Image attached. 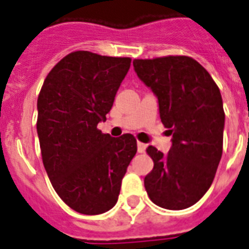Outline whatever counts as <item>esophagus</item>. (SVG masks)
Wrapping results in <instances>:
<instances>
[{
  "label": "esophagus",
  "instance_id": "esophagus-1",
  "mask_svg": "<svg viewBox=\"0 0 249 249\" xmlns=\"http://www.w3.org/2000/svg\"><path fill=\"white\" fill-rule=\"evenodd\" d=\"M137 149H138L139 153L145 152V144H144V143H141V142L137 143Z\"/></svg>",
  "mask_w": 249,
  "mask_h": 249
}]
</instances>
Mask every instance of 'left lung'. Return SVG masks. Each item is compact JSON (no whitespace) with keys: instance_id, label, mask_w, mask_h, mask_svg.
I'll list each match as a JSON object with an SVG mask.
<instances>
[{"instance_id":"8db88e82","label":"left lung","mask_w":249,"mask_h":249,"mask_svg":"<svg viewBox=\"0 0 249 249\" xmlns=\"http://www.w3.org/2000/svg\"><path fill=\"white\" fill-rule=\"evenodd\" d=\"M134 71L159 100L160 119L170 129V151L149 145L153 170L144 178L155 205L184 210L211 187L223 155V98L207 70L187 56L134 60Z\"/></svg>"}]
</instances>
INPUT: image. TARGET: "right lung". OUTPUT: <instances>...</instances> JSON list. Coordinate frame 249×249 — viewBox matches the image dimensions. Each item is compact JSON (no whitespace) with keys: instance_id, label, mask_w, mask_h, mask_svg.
<instances>
[{"instance_id":"add662e5","label":"right lung","mask_w":249,"mask_h":249,"mask_svg":"<svg viewBox=\"0 0 249 249\" xmlns=\"http://www.w3.org/2000/svg\"><path fill=\"white\" fill-rule=\"evenodd\" d=\"M130 62L129 57L72 52L52 69L40 89L37 133L44 169L56 193L79 213L100 215L116 205L137 153L131 134L112 138L97 129Z\"/></svg>"}]
</instances>
